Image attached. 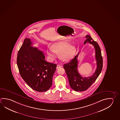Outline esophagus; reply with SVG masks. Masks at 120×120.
Wrapping results in <instances>:
<instances>
[{
  "instance_id": "1",
  "label": "esophagus",
  "mask_w": 120,
  "mask_h": 120,
  "mask_svg": "<svg viewBox=\"0 0 120 120\" xmlns=\"http://www.w3.org/2000/svg\"><path fill=\"white\" fill-rule=\"evenodd\" d=\"M61 67V66L60 65H57L56 69H58L59 68H60Z\"/></svg>"
}]
</instances>
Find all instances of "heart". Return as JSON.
Segmentation results:
<instances>
[{
	"instance_id": "obj_1",
	"label": "heart",
	"mask_w": 120,
	"mask_h": 120,
	"mask_svg": "<svg viewBox=\"0 0 120 120\" xmlns=\"http://www.w3.org/2000/svg\"><path fill=\"white\" fill-rule=\"evenodd\" d=\"M76 51L75 46L69 45V43L64 41H59L52 45L51 48L46 50L47 54L51 59L56 57V53L59 54V57L62 60L68 61L72 59Z\"/></svg>"
}]
</instances>
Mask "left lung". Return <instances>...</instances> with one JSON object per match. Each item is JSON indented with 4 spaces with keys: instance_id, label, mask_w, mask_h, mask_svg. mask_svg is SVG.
Returning <instances> with one entry per match:
<instances>
[{
    "instance_id": "8db88e82",
    "label": "left lung",
    "mask_w": 120,
    "mask_h": 120,
    "mask_svg": "<svg viewBox=\"0 0 120 120\" xmlns=\"http://www.w3.org/2000/svg\"><path fill=\"white\" fill-rule=\"evenodd\" d=\"M86 38L84 44L87 42L89 43L95 48L97 68L94 73L88 77H83L79 74L78 71L79 63L78 57L79 52L69 63L65 64L63 65L68 78L70 86L75 91H83L87 90L98 77L103 68V59L99 46L90 35H86Z\"/></svg>"
}]
</instances>
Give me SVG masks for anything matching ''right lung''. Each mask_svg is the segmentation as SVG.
I'll use <instances>...</instances> for the list:
<instances>
[{"mask_svg": "<svg viewBox=\"0 0 120 120\" xmlns=\"http://www.w3.org/2000/svg\"><path fill=\"white\" fill-rule=\"evenodd\" d=\"M32 45L30 38L25 39L17 57L19 70L30 88L39 92H45L52 86L56 64L46 61L43 52Z\"/></svg>", "mask_w": 120, "mask_h": 120, "instance_id": "right-lung-1", "label": "right lung"}]
</instances>
